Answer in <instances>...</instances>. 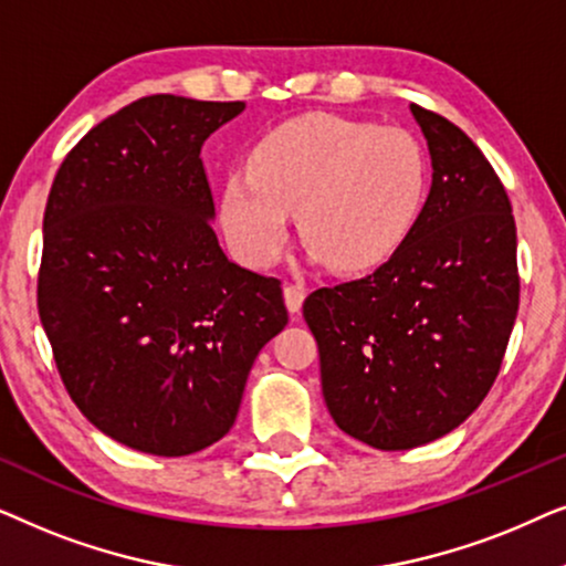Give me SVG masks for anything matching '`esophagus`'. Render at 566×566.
<instances>
[{
    "label": "esophagus",
    "mask_w": 566,
    "mask_h": 566,
    "mask_svg": "<svg viewBox=\"0 0 566 566\" xmlns=\"http://www.w3.org/2000/svg\"><path fill=\"white\" fill-rule=\"evenodd\" d=\"M283 298H285V306H289V312L291 314H298L301 306H304L306 293H304V289H301V285H291L289 283L283 289Z\"/></svg>",
    "instance_id": "obj_1"
}]
</instances>
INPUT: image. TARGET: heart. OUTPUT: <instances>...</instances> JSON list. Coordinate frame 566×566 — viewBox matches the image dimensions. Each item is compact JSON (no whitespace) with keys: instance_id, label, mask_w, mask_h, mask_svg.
<instances>
[{"instance_id":"1","label":"heart","mask_w":566,"mask_h":566,"mask_svg":"<svg viewBox=\"0 0 566 566\" xmlns=\"http://www.w3.org/2000/svg\"><path fill=\"white\" fill-rule=\"evenodd\" d=\"M430 192L422 144L401 128L332 113H306L270 130L227 175L219 227L239 258L275 265L289 247L291 216L316 260L335 273L381 268L415 234Z\"/></svg>"}]
</instances>
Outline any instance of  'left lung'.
Segmentation results:
<instances>
[{"label":"left lung","mask_w":566,"mask_h":566,"mask_svg":"<svg viewBox=\"0 0 566 566\" xmlns=\"http://www.w3.org/2000/svg\"><path fill=\"white\" fill-rule=\"evenodd\" d=\"M409 111L432 159L415 234L376 273L304 301L332 420L378 451L443 438L482 405L521 298L500 177L459 126L420 105Z\"/></svg>","instance_id":"obj_1"}]
</instances>
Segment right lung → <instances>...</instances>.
I'll list each match as a JSON object with an SVG mask.
<instances>
[{
	"mask_svg": "<svg viewBox=\"0 0 566 566\" xmlns=\"http://www.w3.org/2000/svg\"><path fill=\"white\" fill-rule=\"evenodd\" d=\"M242 111L142 97L51 185L38 314L69 397L134 451L188 455L227 436L254 358L289 324L281 281L231 262L211 227L200 149Z\"/></svg>",
	"mask_w": 566,
	"mask_h": 566,
	"instance_id": "add662e5",
	"label": "right lung"
}]
</instances>
